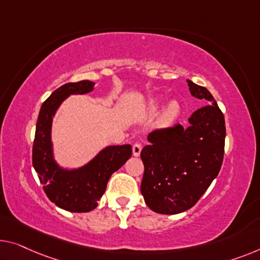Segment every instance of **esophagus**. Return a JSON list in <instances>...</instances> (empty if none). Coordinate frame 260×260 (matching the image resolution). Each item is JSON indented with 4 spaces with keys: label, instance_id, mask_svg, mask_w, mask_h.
<instances>
[{
    "label": "esophagus",
    "instance_id": "34e87169",
    "mask_svg": "<svg viewBox=\"0 0 260 260\" xmlns=\"http://www.w3.org/2000/svg\"><path fill=\"white\" fill-rule=\"evenodd\" d=\"M141 149H142V146H141V143H134L133 145V155L134 156H139V155H140V153H141Z\"/></svg>",
    "mask_w": 260,
    "mask_h": 260
}]
</instances>
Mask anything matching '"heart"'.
I'll list each match as a JSON object with an SVG mask.
<instances>
[{"label": "heart", "mask_w": 260, "mask_h": 260, "mask_svg": "<svg viewBox=\"0 0 260 260\" xmlns=\"http://www.w3.org/2000/svg\"><path fill=\"white\" fill-rule=\"evenodd\" d=\"M161 106H162V102L160 99H153L152 102H150L149 107H148L149 113L156 114L157 112L161 110ZM179 114H180L179 103L170 102L168 105L165 107V110H164V112H162L158 122H160V125H162V126H169V125H172L174 121H175L176 118L179 117Z\"/></svg>", "instance_id": "heart-1"}]
</instances>
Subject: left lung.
<instances>
[{
  "label": "left lung",
  "mask_w": 260,
  "mask_h": 260,
  "mask_svg": "<svg viewBox=\"0 0 260 260\" xmlns=\"http://www.w3.org/2000/svg\"><path fill=\"white\" fill-rule=\"evenodd\" d=\"M187 81L191 94L207 105L193 112L188 127L176 123L154 129L140 154L145 166L141 193L157 214L175 215L193 207L223 164L224 115L207 88Z\"/></svg>",
  "instance_id": "1"
}]
</instances>
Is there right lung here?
I'll list each match as a JSON object with an SVG mask.
<instances>
[{
	"instance_id": "right-lung-1",
	"label": "right lung",
	"mask_w": 260,
	"mask_h": 260,
	"mask_svg": "<svg viewBox=\"0 0 260 260\" xmlns=\"http://www.w3.org/2000/svg\"><path fill=\"white\" fill-rule=\"evenodd\" d=\"M93 86V81L81 80L57 88L42 105L36 123L32 166L49 200L71 212H88L96 208L111 175L132 155L131 145L110 146L86 166L76 170L58 167L53 160L51 125L57 108L70 94H85L91 92Z\"/></svg>"
}]
</instances>
